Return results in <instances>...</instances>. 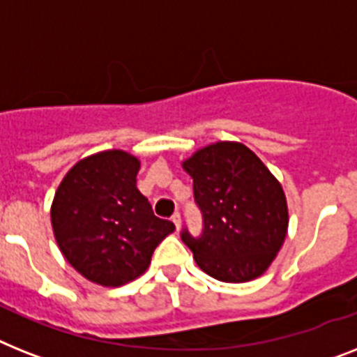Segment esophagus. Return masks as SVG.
<instances>
[{"label":"esophagus","mask_w":357,"mask_h":357,"mask_svg":"<svg viewBox=\"0 0 357 357\" xmlns=\"http://www.w3.org/2000/svg\"><path fill=\"white\" fill-rule=\"evenodd\" d=\"M172 220H173V225H175V228L181 229V213H178V211H176V213H173Z\"/></svg>","instance_id":"34e87169"}]
</instances>
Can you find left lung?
<instances>
[{
    "label": "left lung",
    "instance_id": "8db88e82",
    "mask_svg": "<svg viewBox=\"0 0 357 357\" xmlns=\"http://www.w3.org/2000/svg\"><path fill=\"white\" fill-rule=\"evenodd\" d=\"M202 211V235L182 231L202 272L225 282L257 279L272 264L288 231L281 184L241 142H215L182 162Z\"/></svg>",
    "mask_w": 357,
    "mask_h": 357
}]
</instances>
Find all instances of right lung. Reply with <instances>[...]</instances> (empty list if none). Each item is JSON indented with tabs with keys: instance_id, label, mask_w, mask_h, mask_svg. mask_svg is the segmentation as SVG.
<instances>
[{
	"instance_id": "obj_1",
	"label": "right lung",
	"mask_w": 357,
	"mask_h": 357,
	"mask_svg": "<svg viewBox=\"0 0 357 357\" xmlns=\"http://www.w3.org/2000/svg\"><path fill=\"white\" fill-rule=\"evenodd\" d=\"M140 160L120 149L82 158L51 206L56 243L67 263L102 287H122L147 270L172 220L155 217L137 188Z\"/></svg>"
}]
</instances>
